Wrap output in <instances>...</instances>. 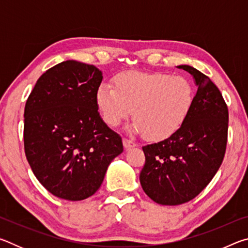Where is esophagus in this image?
<instances>
[{
  "label": "esophagus",
  "mask_w": 248,
  "mask_h": 248,
  "mask_svg": "<svg viewBox=\"0 0 248 248\" xmlns=\"http://www.w3.org/2000/svg\"><path fill=\"white\" fill-rule=\"evenodd\" d=\"M123 143H124V149H127V150L131 149V148H134V146H137V144L134 143V142L130 141V140H128V139H123Z\"/></svg>",
  "instance_id": "obj_1"
}]
</instances>
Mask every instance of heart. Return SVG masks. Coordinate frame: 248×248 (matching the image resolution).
I'll use <instances>...</instances> for the list:
<instances>
[{
  "instance_id": "heart-1",
  "label": "heart",
  "mask_w": 248,
  "mask_h": 248,
  "mask_svg": "<svg viewBox=\"0 0 248 248\" xmlns=\"http://www.w3.org/2000/svg\"><path fill=\"white\" fill-rule=\"evenodd\" d=\"M115 86L102 83L96 105L105 123L117 127L132 115L128 131L151 141L170 138L186 123L196 93L189 79L164 73L127 71L115 78Z\"/></svg>"
}]
</instances>
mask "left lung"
Here are the masks:
<instances>
[{
    "instance_id": "left-lung-1",
    "label": "left lung",
    "mask_w": 248,
    "mask_h": 248,
    "mask_svg": "<svg viewBox=\"0 0 248 248\" xmlns=\"http://www.w3.org/2000/svg\"><path fill=\"white\" fill-rule=\"evenodd\" d=\"M177 68L194 78V108L174 136L142 148L141 186L151 199L164 205L188 202L207 187L220 169L228 141L229 111L219 89L192 66Z\"/></svg>"
}]
</instances>
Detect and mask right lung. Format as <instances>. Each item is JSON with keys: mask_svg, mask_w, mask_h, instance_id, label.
Listing matches in <instances>:
<instances>
[{"mask_svg": "<svg viewBox=\"0 0 248 248\" xmlns=\"http://www.w3.org/2000/svg\"><path fill=\"white\" fill-rule=\"evenodd\" d=\"M103 72L66 60L41 75L24 111V145L39 183L58 198L94 195L112 159L123 153L119 134L104 123L96 105Z\"/></svg>", "mask_w": 248, "mask_h": 248, "instance_id": "add662e5", "label": "right lung"}]
</instances>
